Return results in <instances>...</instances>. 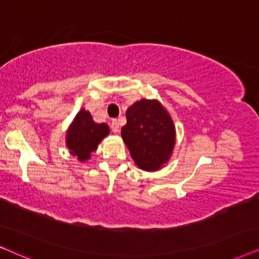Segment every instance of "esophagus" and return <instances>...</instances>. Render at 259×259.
Here are the masks:
<instances>
[{"label":"esophagus","instance_id":"obj_1","mask_svg":"<svg viewBox=\"0 0 259 259\" xmlns=\"http://www.w3.org/2000/svg\"><path fill=\"white\" fill-rule=\"evenodd\" d=\"M111 130L115 134L119 132V123H118V120H117V119H113L111 122Z\"/></svg>","mask_w":259,"mask_h":259}]
</instances>
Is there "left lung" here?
I'll return each mask as SVG.
<instances>
[{"label":"left lung","instance_id":"1","mask_svg":"<svg viewBox=\"0 0 259 259\" xmlns=\"http://www.w3.org/2000/svg\"><path fill=\"white\" fill-rule=\"evenodd\" d=\"M122 139L140 169L156 171L168 163L173 154L177 132L169 112L157 99L134 103L125 112Z\"/></svg>","mask_w":259,"mask_h":259}]
</instances>
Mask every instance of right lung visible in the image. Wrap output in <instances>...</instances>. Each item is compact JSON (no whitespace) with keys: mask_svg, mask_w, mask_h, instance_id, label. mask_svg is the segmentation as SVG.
Masks as SVG:
<instances>
[{"mask_svg":"<svg viewBox=\"0 0 259 259\" xmlns=\"http://www.w3.org/2000/svg\"><path fill=\"white\" fill-rule=\"evenodd\" d=\"M109 134L108 124L96 123L91 113L82 108L68 126L65 141L72 156L79 162H85L91 158L92 153Z\"/></svg>","mask_w":259,"mask_h":259,"instance_id":"obj_1","label":"right lung"}]
</instances>
